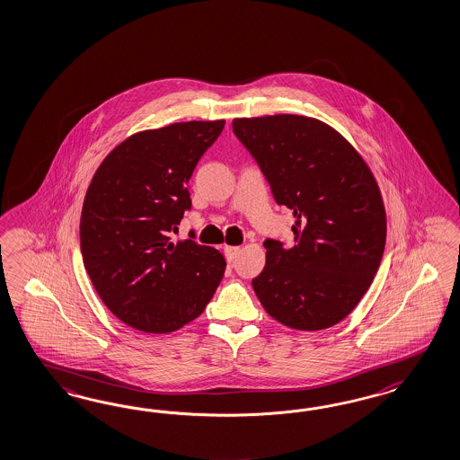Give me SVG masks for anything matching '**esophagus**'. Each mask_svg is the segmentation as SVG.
I'll return each mask as SVG.
<instances>
[{"label": "esophagus", "instance_id": "obj_1", "mask_svg": "<svg viewBox=\"0 0 460 460\" xmlns=\"http://www.w3.org/2000/svg\"><path fill=\"white\" fill-rule=\"evenodd\" d=\"M240 252H242V249H240V247H234V245H226V247H225V257H226V261H228V262H234L236 257L240 255Z\"/></svg>", "mask_w": 460, "mask_h": 460}]
</instances>
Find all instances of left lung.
Wrapping results in <instances>:
<instances>
[{
    "label": "left lung",
    "instance_id": "1",
    "mask_svg": "<svg viewBox=\"0 0 460 460\" xmlns=\"http://www.w3.org/2000/svg\"><path fill=\"white\" fill-rule=\"evenodd\" d=\"M232 126L296 218L292 249L263 242L265 267L252 280L263 309L297 331L341 323L369 289L386 242L385 205L367 161L319 119L276 114Z\"/></svg>",
    "mask_w": 460,
    "mask_h": 460
}]
</instances>
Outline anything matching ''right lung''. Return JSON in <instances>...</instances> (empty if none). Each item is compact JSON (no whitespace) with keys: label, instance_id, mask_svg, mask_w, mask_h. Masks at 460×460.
<instances>
[{"label":"right lung","instance_id":"obj_1","mask_svg":"<svg viewBox=\"0 0 460 460\" xmlns=\"http://www.w3.org/2000/svg\"><path fill=\"white\" fill-rule=\"evenodd\" d=\"M224 119L136 132L95 171L80 217L85 270L107 309L128 326L166 334L197 319L224 277V255L171 242L191 198L195 166Z\"/></svg>","mask_w":460,"mask_h":460}]
</instances>
